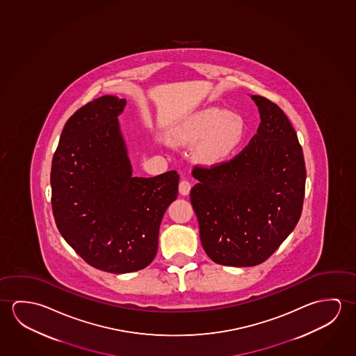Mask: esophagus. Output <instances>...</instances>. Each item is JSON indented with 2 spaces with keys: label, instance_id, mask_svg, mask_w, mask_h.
<instances>
[{
  "label": "esophagus",
  "instance_id": "esophagus-1",
  "mask_svg": "<svg viewBox=\"0 0 356 356\" xmlns=\"http://www.w3.org/2000/svg\"><path fill=\"white\" fill-rule=\"evenodd\" d=\"M191 188H192V186L188 181H181L179 183V193L181 195H188L191 193Z\"/></svg>",
  "mask_w": 356,
  "mask_h": 356
}]
</instances>
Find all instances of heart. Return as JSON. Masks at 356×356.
<instances>
[{
	"label": "heart",
	"mask_w": 356,
	"mask_h": 356,
	"mask_svg": "<svg viewBox=\"0 0 356 356\" xmlns=\"http://www.w3.org/2000/svg\"><path fill=\"white\" fill-rule=\"evenodd\" d=\"M245 134L246 126L238 115L221 108H204L178 124L172 138L181 146L195 145V159L216 165L236 151Z\"/></svg>",
	"instance_id": "heart-1"
}]
</instances>
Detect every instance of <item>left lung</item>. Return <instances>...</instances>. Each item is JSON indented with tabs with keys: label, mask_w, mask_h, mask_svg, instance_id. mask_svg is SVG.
<instances>
[{
	"label": "left lung",
	"mask_w": 356,
	"mask_h": 356,
	"mask_svg": "<svg viewBox=\"0 0 356 356\" xmlns=\"http://www.w3.org/2000/svg\"><path fill=\"white\" fill-rule=\"evenodd\" d=\"M251 99L261 122L248 146L229 162L193 170L200 240L219 265L262 264L293 232L303 208L305 157L293 126L276 104Z\"/></svg>",
	"instance_id": "obj_1"
}]
</instances>
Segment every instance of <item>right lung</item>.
Segmentation results:
<instances>
[{
    "instance_id": "right-lung-1",
    "label": "right lung",
    "mask_w": 356,
    "mask_h": 356,
    "mask_svg": "<svg viewBox=\"0 0 356 356\" xmlns=\"http://www.w3.org/2000/svg\"><path fill=\"white\" fill-rule=\"evenodd\" d=\"M126 99L105 95L67 121L51 161V208L58 230L83 260L129 273L152 262L161 221L178 195L175 170L132 175L119 118Z\"/></svg>"
}]
</instances>
